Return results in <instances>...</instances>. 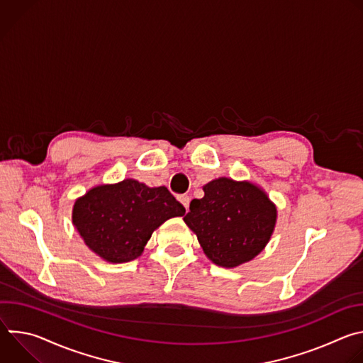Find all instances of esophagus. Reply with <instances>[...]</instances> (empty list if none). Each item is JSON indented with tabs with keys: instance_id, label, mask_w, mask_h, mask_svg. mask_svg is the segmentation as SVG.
<instances>
[{
	"instance_id": "obj_1",
	"label": "esophagus",
	"mask_w": 363,
	"mask_h": 363,
	"mask_svg": "<svg viewBox=\"0 0 363 363\" xmlns=\"http://www.w3.org/2000/svg\"><path fill=\"white\" fill-rule=\"evenodd\" d=\"M179 201H181V203L184 205V208L188 211V208H189V202H191V198H189L188 195H179Z\"/></svg>"
}]
</instances>
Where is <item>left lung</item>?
<instances>
[{
	"label": "left lung",
	"mask_w": 363,
	"mask_h": 363,
	"mask_svg": "<svg viewBox=\"0 0 363 363\" xmlns=\"http://www.w3.org/2000/svg\"><path fill=\"white\" fill-rule=\"evenodd\" d=\"M192 199L185 224L196 235L203 254L225 269L251 262L270 241L277 206L267 192L250 181L217 178Z\"/></svg>",
	"instance_id": "8db88e82"
}]
</instances>
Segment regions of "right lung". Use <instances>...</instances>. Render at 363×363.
<instances>
[{"label": "right lung", "instance_id": "1", "mask_svg": "<svg viewBox=\"0 0 363 363\" xmlns=\"http://www.w3.org/2000/svg\"><path fill=\"white\" fill-rule=\"evenodd\" d=\"M185 208L167 186L126 178L100 184L74 201L72 223L101 260L119 264L140 257L152 233Z\"/></svg>", "mask_w": 363, "mask_h": 363}]
</instances>
